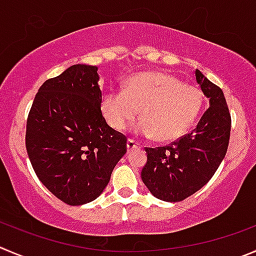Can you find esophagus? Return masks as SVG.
I'll return each mask as SVG.
<instances>
[{
	"label": "esophagus",
	"mask_w": 256,
	"mask_h": 256,
	"mask_svg": "<svg viewBox=\"0 0 256 256\" xmlns=\"http://www.w3.org/2000/svg\"><path fill=\"white\" fill-rule=\"evenodd\" d=\"M126 148H128V150H137V148H140V146L138 144L137 142H134L133 140H128V143H126Z\"/></svg>",
	"instance_id": "34e87169"
}]
</instances>
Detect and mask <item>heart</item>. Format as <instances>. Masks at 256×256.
Segmentation results:
<instances>
[{
	"instance_id": "1",
	"label": "heart",
	"mask_w": 256,
	"mask_h": 256,
	"mask_svg": "<svg viewBox=\"0 0 256 256\" xmlns=\"http://www.w3.org/2000/svg\"><path fill=\"white\" fill-rule=\"evenodd\" d=\"M201 90L164 72H143L126 80L124 90H108L100 100L106 123L123 132L137 116L136 132L162 142L177 140L192 126L202 108Z\"/></svg>"
}]
</instances>
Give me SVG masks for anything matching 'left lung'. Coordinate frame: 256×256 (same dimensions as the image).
<instances>
[{"label": "left lung", "instance_id": "8db88e82", "mask_svg": "<svg viewBox=\"0 0 256 256\" xmlns=\"http://www.w3.org/2000/svg\"><path fill=\"white\" fill-rule=\"evenodd\" d=\"M194 75L210 99L196 128L168 146L146 148L142 181L153 196L167 202H178L202 188L222 162L230 140L231 116L222 90L198 69Z\"/></svg>", "mask_w": 256, "mask_h": 256}]
</instances>
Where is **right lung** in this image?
<instances>
[{
    "instance_id": "obj_1",
    "label": "right lung",
    "mask_w": 256,
    "mask_h": 256,
    "mask_svg": "<svg viewBox=\"0 0 256 256\" xmlns=\"http://www.w3.org/2000/svg\"><path fill=\"white\" fill-rule=\"evenodd\" d=\"M98 68L76 64L38 89L26 123V150L36 176L62 202L84 205L109 184L126 137L102 114Z\"/></svg>"
}]
</instances>
